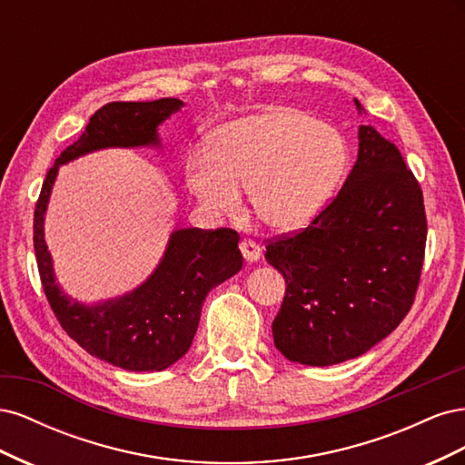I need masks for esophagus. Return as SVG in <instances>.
Masks as SVG:
<instances>
[{
    "label": "esophagus",
    "instance_id": "1",
    "mask_svg": "<svg viewBox=\"0 0 465 465\" xmlns=\"http://www.w3.org/2000/svg\"><path fill=\"white\" fill-rule=\"evenodd\" d=\"M241 252L246 262H258L262 248L256 241H252V238H244V241H241Z\"/></svg>",
    "mask_w": 465,
    "mask_h": 465
}]
</instances>
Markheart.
<instances>
[{"label":"heart","mask_w":465,"mask_h":465,"mask_svg":"<svg viewBox=\"0 0 465 465\" xmlns=\"http://www.w3.org/2000/svg\"><path fill=\"white\" fill-rule=\"evenodd\" d=\"M347 166L335 130L289 106H272L223 124L207 153L186 163V186L205 209L232 215L248 188L256 217L275 231H294L331 198Z\"/></svg>","instance_id":"heart-1"}]
</instances>
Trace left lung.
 Masks as SVG:
<instances>
[{"label": "left lung", "mask_w": 465, "mask_h": 465, "mask_svg": "<svg viewBox=\"0 0 465 465\" xmlns=\"http://www.w3.org/2000/svg\"><path fill=\"white\" fill-rule=\"evenodd\" d=\"M425 244L417 178L396 145L361 125L359 157L340 193L306 229L265 246L287 283L275 347L308 367L367 353L411 311Z\"/></svg>", "instance_id": "1"}]
</instances>
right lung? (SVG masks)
<instances>
[{"label": "right lung", "instance_id": "add662e5", "mask_svg": "<svg viewBox=\"0 0 465 465\" xmlns=\"http://www.w3.org/2000/svg\"><path fill=\"white\" fill-rule=\"evenodd\" d=\"M182 104L178 98H159L151 103H108L98 108L77 142L55 159L35 209L38 273L55 318L87 353L124 371H163L186 355L207 292L242 270L241 236L232 229L174 231L159 267L142 287L116 301L87 306L72 301L55 285L45 242V213L60 164L106 147L159 145V124Z\"/></svg>", "mask_w": 465, "mask_h": 465}]
</instances>
